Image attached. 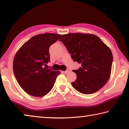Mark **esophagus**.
I'll return each mask as SVG.
<instances>
[{"label": "esophagus", "mask_w": 129, "mask_h": 129, "mask_svg": "<svg viewBox=\"0 0 129 129\" xmlns=\"http://www.w3.org/2000/svg\"><path fill=\"white\" fill-rule=\"evenodd\" d=\"M62 73H65V74H67L68 73H69V70H67L66 71H62Z\"/></svg>", "instance_id": "1"}]
</instances>
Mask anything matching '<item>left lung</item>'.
<instances>
[{"mask_svg":"<svg viewBox=\"0 0 129 129\" xmlns=\"http://www.w3.org/2000/svg\"><path fill=\"white\" fill-rule=\"evenodd\" d=\"M62 41L74 61L81 64L73 70L77 79L72 85L82 94H89L101 89L111 75L113 54L110 49L93 34L69 33L62 35Z\"/></svg>","mask_w":129,"mask_h":129,"instance_id":"left-lung-1","label":"left lung"}]
</instances>
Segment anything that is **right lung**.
I'll return each mask as SVG.
<instances>
[{"label": "right lung", "mask_w": 129, "mask_h": 129, "mask_svg": "<svg viewBox=\"0 0 129 129\" xmlns=\"http://www.w3.org/2000/svg\"><path fill=\"white\" fill-rule=\"evenodd\" d=\"M61 35L43 34L34 36L24 44L15 54L13 69L19 85L26 93L36 97L46 95L53 88L60 71L43 65L50 60L49 48Z\"/></svg>", "instance_id": "right-lung-1"}]
</instances>
